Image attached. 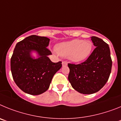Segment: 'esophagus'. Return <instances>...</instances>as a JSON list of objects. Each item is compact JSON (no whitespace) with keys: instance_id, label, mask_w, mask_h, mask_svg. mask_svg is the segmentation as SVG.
I'll return each mask as SVG.
<instances>
[{"instance_id":"esophagus-1","label":"esophagus","mask_w":121,"mask_h":121,"mask_svg":"<svg viewBox=\"0 0 121 121\" xmlns=\"http://www.w3.org/2000/svg\"><path fill=\"white\" fill-rule=\"evenodd\" d=\"M62 66H66L67 65L68 63H67V62L66 61H63L62 63Z\"/></svg>"}]
</instances>
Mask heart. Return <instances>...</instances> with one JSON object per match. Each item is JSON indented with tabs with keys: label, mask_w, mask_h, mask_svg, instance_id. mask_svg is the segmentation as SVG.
<instances>
[{
	"label": "heart",
	"mask_w": 121,
	"mask_h": 121,
	"mask_svg": "<svg viewBox=\"0 0 121 121\" xmlns=\"http://www.w3.org/2000/svg\"><path fill=\"white\" fill-rule=\"evenodd\" d=\"M93 43L90 40L73 39L64 42L56 46L57 53L62 56L68 57L74 62L86 59L92 51Z\"/></svg>",
	"instance_id": "obj_1"
}]
</instances>
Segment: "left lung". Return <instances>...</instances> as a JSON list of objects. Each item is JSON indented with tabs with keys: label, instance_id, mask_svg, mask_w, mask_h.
Returning a JSON list of instances; mask_svg holds the SVG:
<instances>
[{
	"label": "left lung",
	"instance_id": "obj_1",
	"mask_svg": "<svg viewBox=\"0 0 121 121\" xmlns=\"http://www.w3.org/2000/svg\"><path fill=\"white\" fill-rule=\"evenodd\" d=\"M95 50L80 64H68V79L74 89L80 93L98 92L106 84L111 73L112 60L108 45L99 37H91Z\"/></svg>",
	"mask_w": 121,
	"mask_h": 121
}]
</instances>
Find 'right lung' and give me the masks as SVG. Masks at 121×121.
Listing matches in <instances>:
<instances>
[{
    "label": "right lung",
    "instance_id": "add662e5",
    "mask_svg": "<svg viewBox=\"0 0 121 121\" xmlns=\"http://www.w3.org/2000/svg\"><path fill=\"white\" fill-rule=\"evenodd\" d=\"M50 39L31 35L16 44L11 58V71L15 83L21 90L31 95H39L48 89L55 73L62 67V62L54 63L48 56ZM36 51L38 58L30 53Z\"/></svg>",
    "mask_w": 121,
    "mask_h": 121
}]
</instances>
